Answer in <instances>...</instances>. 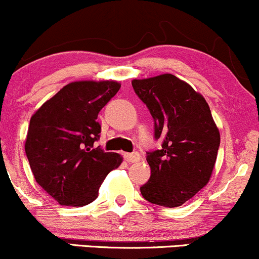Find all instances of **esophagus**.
Segmentation results:
<instances>
[{"mask_svg": "<svg viewBox=\"0 0 259 259\" xmlns=\"http://www.w3.org/2000/svg\"><path fill=\"white\" fill-rule=\"evenodd\" d=\"M124 159L127 163H136L140 160L139 153H124Z\"/></svg>", "mask_w": 259, "mask_h": 259, "instance_id": "1", "label": "esophagus"}]
</instances>
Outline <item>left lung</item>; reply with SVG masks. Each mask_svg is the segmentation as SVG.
I'll use <instances>...</instances> for the list:
<instances>
[{
  "label": "left lung",
  "mask_w": 259,
  "mask_h": 259,
  "mask_svg": "<svg viewBox=\"0 0 259 259\" xmlns=\"http://www.w3.org/2000/svg\"><path fill=\"white\" fill-rule=\"evenodd\" d=\"M134 91L154 120L159 150L147 152L150 180L140 187L145 200L179 207L207 185L221 135L202 95L173 74L134 79Z\"/></svg>",
  "instance_id": "obj_1"
}]
</instances>
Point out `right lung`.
Here are the masks:
<instances>
[{
  "label": "right lung",
  "instance_id": "add662e5",
  "mask_svg": "<svg viewBox=\"0 0 259 259\" xmlns=\"http://www.w3.org/2000/svg\"><path fill=\"white\" fill-rule=\"evenodd\" d=\"M120 84L74 81L44 103L29 124L25 153L35 180L62 206H86L99 196L120 154L105 152L97 115L119 91Z\"/></svg>",
  "mask_w": 259,
  "mask_h": 259
}]
</instances>
